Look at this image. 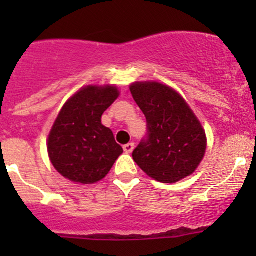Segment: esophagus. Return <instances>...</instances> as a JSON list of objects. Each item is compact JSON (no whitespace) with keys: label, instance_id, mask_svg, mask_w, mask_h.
I'll return each mask as SVG.
<instances>
[{"label":"esophagus","instance_id":"34e87169","mask_svg":"<svg viewBox=\"0 0 256 256\" xmlns=\"http://www.w3.org/2000/svg\"><path fill=\"white\" fill-rule=\"evenodd\" d=\"M134 148H135V144H132V142H130V144H128L124 146V151H125L126 154H131V152L134 151Z\"/></svg>","mask_w":256,"mask_h":256}]
</instances>
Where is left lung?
<instances>
[{
  "instance_id": "left-lung-1",
  "label": "left lung",
  "mask_w": 256,
  "mask_h": 256,
  "mask_svg": "<svg viewBox=\"0 0 256 256\" xmlns=\"http://www.w3.org/2000/svg\"><path fill=\"white\" fill-rule=\"evenodd\" d=\"M130 92L148 128V138L134 150V161L162 183L190 176L204 157L207 136L187 102L172 86L154 80L132 82Z\"/></svg>"
}]
</instances>
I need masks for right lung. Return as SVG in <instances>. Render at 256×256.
I'll list each match as a JSON object with an SVG mask.
<instances>
[{"mask_svg": "<svg viewBox=\"0 0 256 256\" xmlns=\"http://www.w3.org/2000/svg\"><path fill=\"white\" fill-rule=\"evenodd\" d=\"M120 96L116 85H86L66 102L49 131L48 156L66 180L92 184L106 177L122 147L102 116Z\"/></svg>", "mask_w": 256, "mask_h": 256, "instance_id": "obj_1", "label": "right lung"}]
</instances>
